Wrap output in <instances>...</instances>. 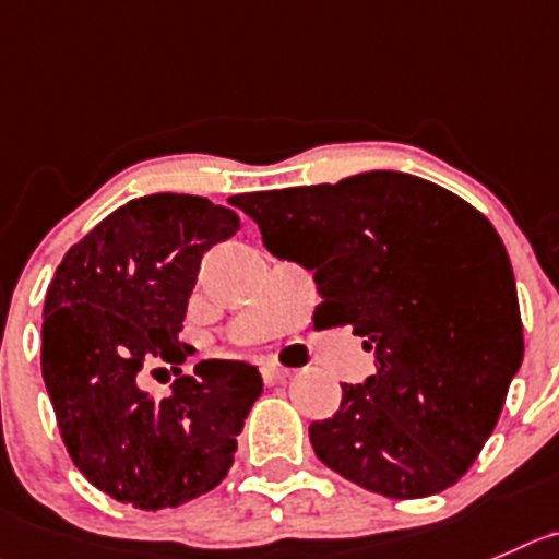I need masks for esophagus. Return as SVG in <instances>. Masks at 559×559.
Listing matches in <instances>:
<instances>
[{
    "label": "esophagus",
    "mask_w": 559,
    "mask_h": 559,
    "mask_svg": "<svg viewBox=\"0 0 559 559\" xmlns=\"http://www.w3.org/2000/svg\"><path fill=\"white\" fill-rule=\"evenodd\" d=\"M260 373H263L265 384H283V381L290 379V370L276 362H263L260 365Z\"/></svg>",
    "instance_id": "esophagus-1"
}]
</instances>
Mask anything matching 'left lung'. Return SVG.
<instances>
[{"instance_id":"1","label":"left lung","mask_w":559,"mask_h":559,"mask_svg":"<svg viewBox=\"0 0 559 559\" xmlns=\"http://www.w3.org/2000/svg\"><path fill=\"white\" fill-rule=\"evenodd\" d=\"M230 203L271 254L316 271L326 326H350L376 359L310 425L318 459L390 499L459 483L488 442L524 359L513 269L491 222L406 173L249 191Z\"/></svg>"}]
</instances>
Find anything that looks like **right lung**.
<instances>
[{
  "label": "right lung",
  "mask_w": 559,
  "mask_h": 559,
  "mask_svg": "<svg viewBox=\"0 0 559 559\" xmlns=\"http://www.w3.org/2000/svg\"><path fill=\"white\" fill-rule=\"evenodd\" d=\"M238 214L194 194H151L111 211L57 265L44 307L46 392L76 469L123 504L178 508L225 480L258 368L205 359L180 376L186 305L200 260ZM173 369L167 399L139 386Z\"/></svg>",
  "instance_id": "1"
}]
</instances>
